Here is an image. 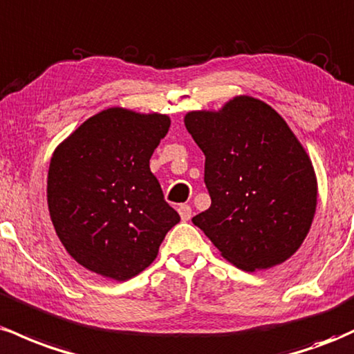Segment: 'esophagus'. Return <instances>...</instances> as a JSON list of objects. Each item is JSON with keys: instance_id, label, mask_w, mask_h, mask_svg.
I'll use <instances>...</instances> for the list:
<instances>
[{"instance_id": "esophagus-1", "label": "esophagus", "mask_w": 354, "mask_h": 354, "mask_svg": "<svg viewBox=\"0 0 354 354\" xmlns=\"http://www.w3.org/2000/svg\"><path fill=\"white\" fill-rule=\"evenodd\" d=\"M178 214H180V219L182 221H190V217H192V209H190V205H178Z\"/></svg>"}]
</instances>
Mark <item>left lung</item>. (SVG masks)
I'll return each mask as SVG.
<instances>
[{"mask_svg": "<svg viewBox=\"0 0 354 354\" xmlns=\"http://www.w3.org/2000/svg\"><path fill=\"white\" fill-rule=\"evenodd\" d=\"M184 124L205 156L210 207L192 217L242 271L283 264L311 229L317 182L304 147L272 106L239 95Z\"/></svg>", "mask_w": 354, "mask_h": 354, "instance_id": "8db88e82", "label": "left lung"}]
</instances>
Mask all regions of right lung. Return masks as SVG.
Masks as SVG:
<instances>
[{"instance_id": "add662e5", "label": "right lung", "mask_w": 354, "mask_h": 354, "mask_svg": "<svg viewBox=\"0 0 354 354\" xmlns=\"http://www.w3.org/2000/svg\"><path fill=\"white\" fill-rule=\"evenodd\" d=\"M170 118L112 106L55 149L46 198L68 254L88 271L127 281L149 268L180 216L164 201L150 157Z\"/></svg>"}]
</instances>
